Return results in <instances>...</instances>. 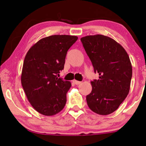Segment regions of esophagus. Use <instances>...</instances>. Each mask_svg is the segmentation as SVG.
Here are the masks:
<instances>
[{
	"label": "esophagus",
	"mask_w": 146,
	"mask_h": 146,
	"mask_svg": "<svg viewBox=\"0 0 146 146\" xmlns=\"http://www.w3.org/2000/svg\"><path fill=\"white\" fill-rule=\"evenodd\" d=\"M73 83H74L76 85H79V84H80L82 82H80V81H78V80H74Z\"/></svg>",
	"instance_id": "34e87169"
}]
</instances>
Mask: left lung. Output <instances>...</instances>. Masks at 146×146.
<instances>
[{"mask_svg": "<svg viewBox=\"0 0 146 146\" xmlns=\"http://www.w3.org/2000/svg\"><path fill=\"white\" fill-rule=\"evenodd\" d=\"M83 46L99 79L91 81L87 104L94 112L108 115L118 108L128 94L132 67L122 46L109 36L89 35L81 38Z\"/></svg>", "mask_w": 146, "mask_h": 146, "instance_id": "obj_1", "label": "left lung"}]
</instances>
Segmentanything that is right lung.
Segmentation results:
<instances>
[{
  "mask_svg": "<svg viewBox=\"0 0 146 146\" xmlns=\"http://www.w3.org/2000/svg\"><path fill=\"white\" fill-rule=\"evenodd\" d=\"M78 40L76 36L52 35L32 46L24 60L21 83L28 100L41 114L59 113L66 103L71 82L58 78L64 69L67 52Z\"/></svg>",
  "mask_w": 146,
  "mask_h": 146,
  "instance_id": "right-lung-1",
  "label": "right lung"
}]
</instances>
